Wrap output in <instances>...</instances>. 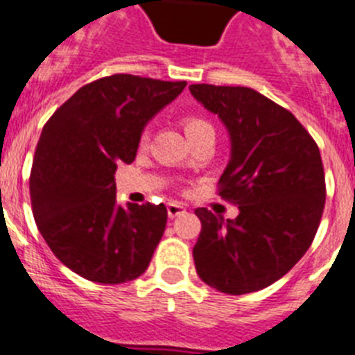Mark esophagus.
Returning a JSON list of instances; mask_svg holds the SVG:
<instances>
[{
    "label": "esophagus",
    "instance_id": "obj_1",
    "mask_svg": "<svg viewBox=\"0 0 355 355\" xmlns=\"http://www.w3.org/2000/svg\"><path fill=\"white\" fill-rule=\"evenodd\" d=\"M185 212V207L182 205V203H177V201H171V203H168V216L173 219V217H178L182 216V214Z\"/></svg>",
    "mask_w": 355,
    "mask_h": 355
}]
</instances>
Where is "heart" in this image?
Masks as SVG:
<instances>
[{
	"mask_svg": "<svg viewBox=\"0 0 355 355\" xmlns=\"http://www.w3.org/2000/svg\"><path fill=\"white\" fill-rule=\"evenodd\" d=\"M182 125H184V130H185V134H187V138H191V136H194V134L200 132V130L210 127V123L205 122L203 118L185 116L184 120H182Z\"/></svg>",
	"mask_w": 355,
	"mask_h": 355,
	"instance_id": "1",
	"label": "heart"
}]
</instances>
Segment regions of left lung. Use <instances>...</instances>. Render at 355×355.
Masks as SVG:
<instances>
[{"instance_id":"1","label":"left lung","mask_w":355,"mask_h":355,"mask_svg":"<svg viewBox=\"0 0 355 355\" xmlns=\"http://www.w3.org/2000/svg\"><path fill=\"white\" fill-rule=\"evenodd\" d=\"M191 94L228 129L232 157L219 196L239 207L235 219L196 209L193 248L207 285L242 295L272 285L311 245L325 205L320 150L285 107L245 86L191 85Z\"/></svg>"}]
</instances>
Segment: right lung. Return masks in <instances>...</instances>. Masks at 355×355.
Masks as SVG:
<instances>
[{"instance_id":"right-lung-1","label":"right lung","mask_w":355,"mask_h":355,"mask_svg":"<svg viewBox=\"0 0 355 355\" xmlns=\"http://www.w3.org/2000/svg\"><path fill=\"white\" fill-rule=\"evenodd\" d=\"M185 81L114 74L54 111L35 148L30 196L44 241L70 270L102 285L141 276L164 233L166 207L116 205V166L130 164L148 120Z\"/></svg>"}]
</instances>
